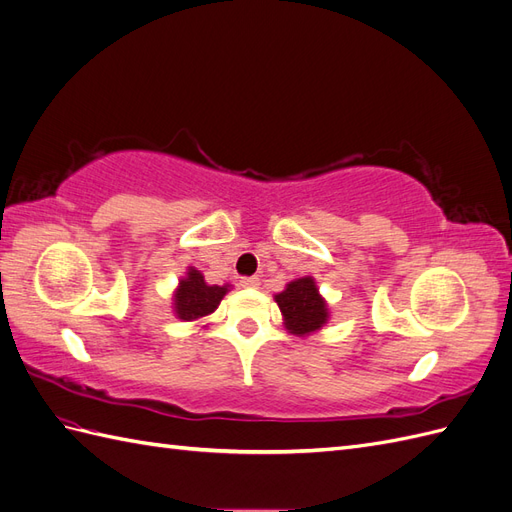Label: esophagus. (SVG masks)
I'll return each mask as SVG.
<instances>
[{
	"label": "esophagus",
	"mask_w": 512,
	"mask_h": 512,
	"mask_svg": "<svg viewBox=\"0 0 512 512\" xmlns=\"http://www.w3.org/2000/svg\"><path fill=\"white\" fill-rule=\"evenodd\" d=\"M241 286L243 288H258L260 280L258 277H241Z\"/></svg>",
	"instance_id": "obj_1"
}]
</instances>
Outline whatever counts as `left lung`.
<instances>
[{
    "instance_id": "left-lung-1",
    "label": "left lung",
    "mask_w": 512,
    "mask_h": 512,
    "mask_svg": "<svg viewBox=\"0 0 512 512\" xmlns=\"http://www.w3.org/2000/svg\"><path fill=\"white\" fill-rule=\"evenodd\" d=\"M275 301L284 314L286 329L294 335L318 331L329 318L327 303L318 294L312 277H301L297 282H290L284 292L275 294Z\"/></svg>"
}]
</instances>
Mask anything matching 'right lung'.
<instances>
[{"instance_id":"1","label":"right lung","mask_w":512,"mask_h":512,"mask_svg":"<svg viewBox=\"0 0 512 512\" xmlns=\"http://www.w3.org/2000/svg\"><path fill=\"white\" fill-rule=\"evenodd\" d=\"M228 286H209L203 280V273L190 269L188 277H183L175 292V312L181 320H198L215 312L220 305Z\"/></svg>"}]
</instances>
